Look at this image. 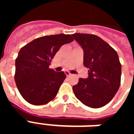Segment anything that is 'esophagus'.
I'll return each mask as SVG.
<instances>
[{"instance_id":"esophagus-1","label":"esophagus","mask_w":134,"mask_h":134,"mask_svg":"<svg viewBox=\"0 0 134 134\" xmlns=\"http://www.w3.org/2000/svg\"><path fill=\"white\" fill-rule=\"evenodd\" d=\"M64 73H65V75H66V76H67V77H68V76L71 75V73H70V72H68V71H65V72H64Z\"/></svg>"}]
</instances>
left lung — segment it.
<instances>
[{"instance_id": "left-lung-1", "label": "left lung", "mask_w": 134, "mask_h": 134, "mask_svg": "<svg viewBox=\"0 0 134 134\" xmlns=\"http://www.w3.org/2000/svg\"><path fill=\"white\" fill-rule=\"evenodd\" d=\"M72 36L83 49V64L89 69L88 77L80 78L72 87L75 96L87 106L101 108L113 98L121 85L118 54L98 36L80 33Z\"/></svg>"}]
</instances>
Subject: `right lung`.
Wrapping results in <instances>:
<instances>
[{
	"instance_id": "1",
	"label": "right lung",
	"mask_w": 134,
	"mask_h": 134,
	"mask_svg": "<svg viewBox=\"0 0 134 134\" xmlns=\"http://www.w3.org/2000/svg\"><path fill=\"white\" fill-rule=\"evenodd\" d=\"M74 41L70 34L44 36L25 45L16 59L15 81L25 100L34 105L48 103L55 98L66 78L64 72L50 69L60 47Z\"/></svg>"
}]
</instances>
